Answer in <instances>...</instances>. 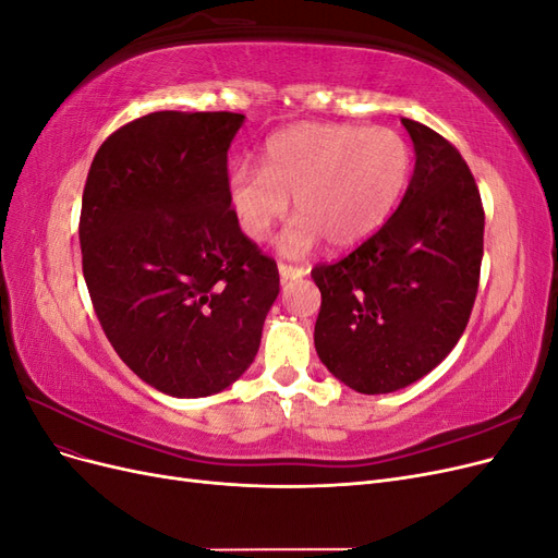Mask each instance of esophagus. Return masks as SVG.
Wrapping results in <instances>:
<instances>
[{"label":"esophagus","instance_id":"1","mask_svg":"<svg viewBox=\"0 0 558 558\" xmlns=\"http://www.w3.org/2000/svg\"><path fill=\"white\" fill-rule=\"evenodd\" d=\"M307 269L305 267H298V265H286V263H279V277L281 281H293V279H300L305 277Z\"/></svg>","mask_w":558,"mask_h":558}]
</instances>
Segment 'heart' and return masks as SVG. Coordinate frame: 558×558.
<instances>
[{
  "label": "heart",
  "instance_id": "b5f03b06",
  "mask_svg": "<svg viewBox=\"0 0 558 558\" xmlns=\"http://www.w3.org/2000/svg\"><path fill=\"white\" fill-rule=\"evenodd\" d=\"M410 167V146L391 128L302 123L265 142L260 170L234 167L228 202L244 238L265 242L293 197L298 216L277 246L300 258L320 240L347 248L377 232L408 189Z\"/></svg>",
  "mask_w": 558,
  "mask_h": 558
}]
</instances>
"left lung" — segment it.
Segmentation results:
<instances>
[{
    "instance_id": "8db88e82",
    "label": "left lung",
    "mask_w": 558,
    "mask_h": 558,
    "mask_svg": "<svg viewBox=\"0 0 558 558\" xmlns=\"http://www.w3.org/2000/svg\"><path fill=\"white\" fill-rule=\"evenodd\" d=\"M414 174L393 216L332 265H316L314 347L365 396L428 375L461 340L475 305L484 209L465 160L435 130L402 118Z\"/></svg>"
}]
</instances>
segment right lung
Instances as JSON below:
<instances>
[{
	"instance_id": "1",
	"label": "right lung",
	"mask_w": 558,
	"mask_h": 558,
	"mask_svg": "<svg viewBox=\"0 0 558 558\" xmlns=\"http://www.w3.org/2000/svg\"><path fill=\"white\" fill-rule=\"evenodd\" d=\"M230 111H156L99 146L78 240L95 314L123 363L172 398L238 381L260 347L279 272L230 211Z\"/></svg>"
}]
</instances>
